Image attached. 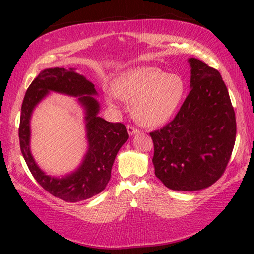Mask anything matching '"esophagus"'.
<instances>
[{"label": "esophagus", "mask_w": 254, "mask_h": 254, "mask_svg": "<svg viewBox=\"0 0 254 254\" xmlns=\"http://www.w3.org/2000/svg\"><path fill=\"white\" fill-rule=\"evenodd\" d=\"M127 128L128 134H130V135L137 134V133H140V130H139V128L135 127H133V126H131V124H127Z\"/></svg>", "instance_id": "esophagus-1"}]
</instances>
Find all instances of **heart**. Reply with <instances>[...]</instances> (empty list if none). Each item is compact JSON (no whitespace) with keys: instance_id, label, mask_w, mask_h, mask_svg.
Segmentation results:
<instances>
[{"instance_id":"b5f03b06","label":"heart","mask_w":254,"mask_h":254,"mask_svg":"<svg viewBox=\"0 0 254 254\" xmlns=\"http://www.w3.org/2000/svg\"><path fill=\"white\" fill-rule=\"evenodd\" d=\"M186 83L182 76L167 74L160 68L141 66L132 68L114 83L119 97L133 103V114L148 127L160 126L173 117L183 101ZM111 104L114 97L107 98Z\"/></svg>"}]
</instances>
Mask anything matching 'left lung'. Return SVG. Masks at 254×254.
Wrapping results in <instances>:
<instances>
[{
    "label": "left lung",
    "mask_w": 254,
    "mask_h": 254,
    "mask_svg": "<svg viewBox=\"0 0 254 254\" xmlns=\"http://www.w3.org/2000/svg\"><path fill=\"white\" fill-rule=\"evenodd\" d=\"M190 92L166 126L150 132L154 174L173 190H199L222 177L236 137L235 112L218 70L190 58Z\"/></svg>",
    "instance_id": "8db88e82"
}]
</instances>
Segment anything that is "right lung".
Returning <instances> with one entry per match:
<instances>
[{
    "label": "right lung",
    "mask_w": 254,
    "mask_h": 254,
    "mask_svg": "<svg viewBox=\"0 0 254 254\" xmlns=\"http://www.w3.org/2000/svg\"><path fill=\"white\" fill-rule=\"evenodd\" d=\"M49 90L80 96L86 109V128L90 148L80 169L65 179L44 175L34 162L29 152V117L32 110ZM94 84L72 69L49 68L34 78L25 93L21 107L19 139L27 166L40 186L57 198L76 203L100 194L111 179L112 166L120 148L128 139L127 127L121 122L112 123L97 117L100 105Z\"/></svg>",
    "instance_id": "right-lung-1"
}]
</instances>
